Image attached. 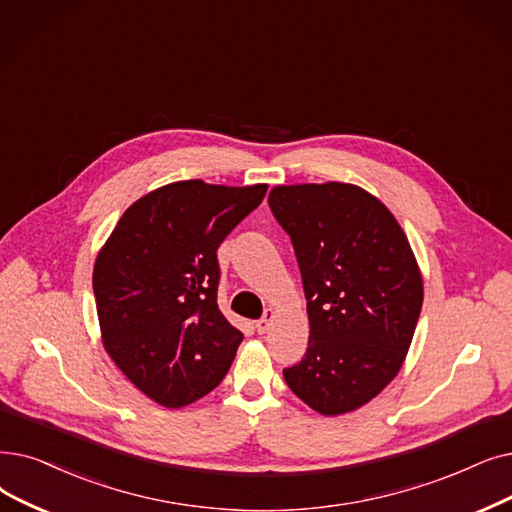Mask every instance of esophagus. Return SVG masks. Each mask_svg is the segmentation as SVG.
I'll list each match as a JSON object with an SVG mask.
<instances>
[{
  "instance_id": "34e87169",
  "label": "esophagus",
  "mask_w": 512,
  "mask_h": 512,
  "mask_svg": "<svg viewBox=\"0 0 512 512\" xmlns=\"http://www.w3.org/2000/svg\"><path fill=\"white\" fill-rule=\"evenodd\" d=\"M274 316H276V311H274V309H265L263 318L255 322V330L259 332V335H265V332L270 330V326H272V322H274Z\"/></svg>"
}]
</instances>
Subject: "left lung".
Here are the masks:
<instances>
[{
	"label": "left lung",
	"instance_id": "obj_1",
	"mask_svg": "<svg viewBox=\"0 0 512 512\" xmlns=\"http://www.w3.org/2000/svg\"><path fill=\"white\" fill-rule=\"evenodd\" d=\"M270 209L291 236L309 343L284 381L324 416L368 404L399 372L422 307V278L391 211L341 184L276 186Z\"/></svg>",
	"mask_w": 512,
	"mask_h": 512
}]
</instances>
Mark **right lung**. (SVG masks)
Returning <instances> with one entry per match:
<instances>
[{
  "instance_id": "1",
  "label": "right lung",
  "mask_w": 512,
  "mask_h": 512,
  "mask_svg": "<svg viewBox=\"0 0 512 512\" xmlns=\"http://www.w3.org/2000/svg\"><path fill=\"white\" fill-rule=\"evenodd\" d=\"M268 186L175 182L133 203L98 253L94 297L102 341L154 402L182 408L230 370L242 332L217 307L224 238Z\"/></svg>"
}]
</instances>
